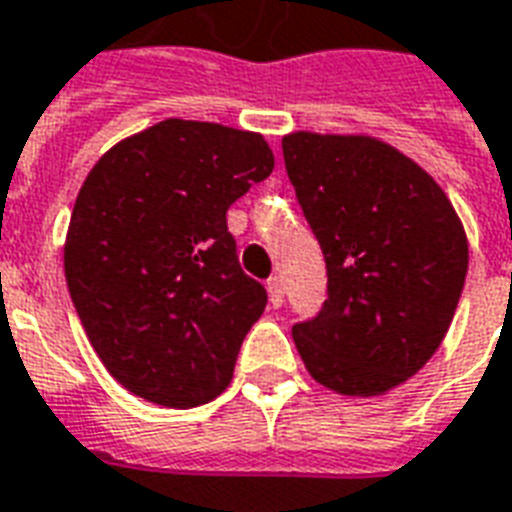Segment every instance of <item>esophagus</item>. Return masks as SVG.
<instances>
[{"label": "esophagus", "mask_w": 512, "mask_h": 512, "mask_svg": "<svg viewBox=\"0 0 512 512\" xmlns=\"http://www.w3.org/2000/svg\"><path fill=\"white\" fill-rule=\"evenodd\" d=\"M267 291H269V304H272L275 310H277V307H283L285 288H283V280H280V277H269Z\"/></svg>", "instance_id": "1"}]
</instances>
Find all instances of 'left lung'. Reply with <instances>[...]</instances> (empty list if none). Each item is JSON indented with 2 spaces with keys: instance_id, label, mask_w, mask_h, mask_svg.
Listing matches in <instances>:
<instances>
[{
  "instance_id": "obj_1",
  "label": "left lung",
  "mask_w": 512,
  "mask_h": 512,
  "mask_svg": "<svg viewBox=\"0 0 512 512\" xmlns=\"http://www.w3.org/2000/svg\"><path fill=\"white\" fill-rule=\"evenodd\" d=\"M285 170L318 237L328 299L293 326L315 382L384 395L441 347L467 275V237L435 178L371 136L288 133Z\"/></svg>"
}]
</instances>
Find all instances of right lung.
<instances>
[{"instance_id": "add662e5", "label": "right lung", "mask_w": 512, "mask_h": 512, "mask_svg": "<svg viewBox=\"0 0 512 512\" xmlns=\"http://www.w3.org/2000/svg\"><path fill=\"white\" fill-rule=\"evenodd\" d=\"M275 168L261 133L162 120L95 162L63 269L87 339L138 398L192 408L227 390L267 291L240 269L229 205Z\"/></svg>"}]
</instances>
